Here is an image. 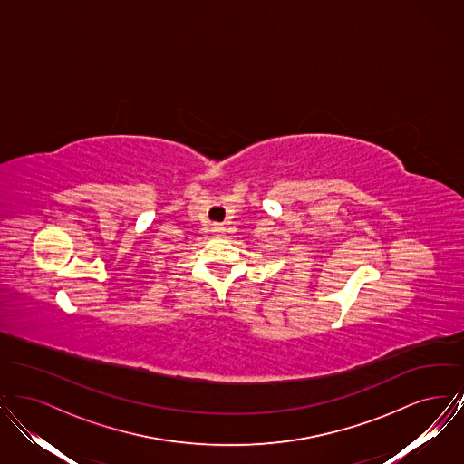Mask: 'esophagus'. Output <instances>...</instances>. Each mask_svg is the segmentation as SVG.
Here are the masks:
<instances>
[{"mask_svg": "<svg viewBox=\"0 0 464 464\" xmlns=\"http://www.w3.org/2000/svg\"><path fill=\"white\" fill-rule=\"evenodd\" d=\"M212 231H214L216 237H221L222 233H224V226H222V224H214V226H212Z\"/></svg>", "mask_w": 464, "mask_h": 464, "instance_id": "34e87169", "label": "esophagus"}]
</instances>
